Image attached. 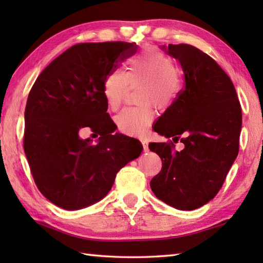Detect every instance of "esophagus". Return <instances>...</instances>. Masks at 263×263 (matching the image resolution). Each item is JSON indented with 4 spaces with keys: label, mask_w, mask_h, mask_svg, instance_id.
<instances>
[{
    "label": "esophagus",
    "mask_w": 263,
    "mask_h": 263,
    "mask_svg": "<svg viewBox=\"0 0 263 263\" xmlns=\"http://www.w3.org/2000/svg\"><path fill=\"white\" fill-rule=\"evenodd\" d=\"M141 143H142V147H143L144 152H148V150H149V148H148V141L146 140V139H141Z\"/></svg>",
    "instance_id": "obj_1"
}]
</instances>
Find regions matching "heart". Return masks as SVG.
I'll list each match as a JSON object with an SVG mask.
<instances>
[{"instance_id": "b5f03b06", "label": "heart", "mask_w": 263, "mask_h": 263, "mask_svg": "<svg viewBox=\"0 0 263 263\" xmlns=\"http://www.w3.org/2000/svg\"><path fill=\"white\" fill-rule=\"evenodd\" d=\"M138 86V102L143 105L123 108L115 117L117 128L126 136L144 135L154 120L152 104L165 108L178 96L182 80L174 60L157 47H146L128 61L125 72H109L103 83L108 107L119 108L130 87Z\"/></svg>"}]
</instances>
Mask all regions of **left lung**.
I'll use <instances>...</instances> for the list:
<instances>
[{
  "mask_svg": "<svg viewBox=\"0 0 263 263\" xmlns=\"http://www.w3.org/2000/svg\"><path fill=\"white\" fill-rule=\"evenodd\" d=\"M167 53L180 61L185 82L154 126L173 140L149 144L163 163L150 187L165 203L193 210L219 192L237 157L242 109L231 78L208 54L189 44H170ZM178 141L184 148L176 152Z\"/></svg>",
  "mask_w": 263,
  "mask_h": 263,
  "instance_id": "1",
  "label": "left lung"
}]
</instances>
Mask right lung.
<instances>
[{
	"mask_svg": "<svg viewBox=\"0 0 263 263\" xmlns=\"http://www.w3.org/2000/svg\"><path fill=\"white\" fill-rule=\"evenodd\" d=\"M136 43H79L38 76L25 109L24 149L42 194L60 208L77 210L102 200L115 176L141 154L137 139L115 133L103 83L137 52ZM90 127L97 144L82 141Z\"/></svg>",
	"mask_w": 263,
	"mask_h": 263,
	"instance_id": "1",
	"label": "right lung"
}]
</instances>
